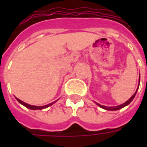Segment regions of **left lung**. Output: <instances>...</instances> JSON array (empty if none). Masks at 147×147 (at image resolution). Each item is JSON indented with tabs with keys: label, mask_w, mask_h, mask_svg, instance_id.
I'll return each instance as SVG.
<instances>
[{
	"label": "left lung",
	"mask_w": 147,
	"mask_h": 147,
	"mask_svg": "<svg viewBox=\"0 0 147 147\" xmlns=\"http://www.w3.org/2000/svg\"><path fill=\"white\" fill-rule=\"evenodd\" d=\"M139 83H140V76H139ZM139 86H138V88H137V90H136V93L133 94L131 98H130L126 102H124L123 104H122V105H117V106H111V107H108V106H105V105H100V104H98V103H96L97 105H98L99 107H101V108L104 109H106V110H118V109H120L123 108V107H125L126 105H129L130 103L131 102V101H132L133 99H134V98H135V96H136V93H137V90H138V89H139Z\"/></svg>",
	"instance_id": "obj_1"
}]
</instances>
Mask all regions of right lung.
Listing matches in <instances>:
<instances>
[{
    "mask_svg": "<svg viewBox=\"0 0 147 147\" xmlns=\"http://www.w3.org/2000/svg\"><path fill=\"white\" fill-rule=\"evenodd\" d=\"M16 98V100H17L18 102H20V104H22L23 105H24L25 107H27V108L30 109H32V110H37V109H45L47 108V107H49V106H50V105H52L53 103H55V102H52V103H50V104H48V105H43V106H36V105H29V104H27V103H25V102H24L23 101H21V100H20L19 98ZM57 102V101H56Z\"/></svg>",
    "mask_w": 147,
    "mask_h": 147,
    "instance_id": "right-lung-1",
    "label": "right lung"
}]
</instances>
